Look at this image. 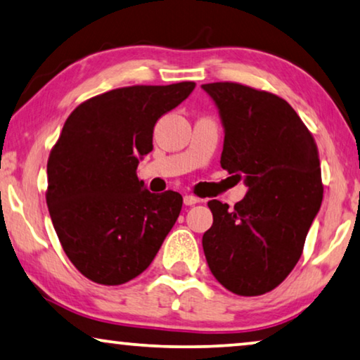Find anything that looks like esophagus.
<instances>
[{"instance_id":"obj_1","label":"esophagus","mask_w":360,"mask_h":360,"mask_svg":"<svg viewBox=\"0 0 360 360\" xmlns=\"http://www.w3.org/2000/svg\"><path fill=\"white\" fill-rule=\"evenodd\" d=\"M198 202H200V198L195 197V195H192V194H186L184 195V203H186V205H195V203H198Z\"/></svg>"}]
</instances>
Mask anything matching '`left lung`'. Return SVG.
I'll return each instance as SVG.
<instances>
[{
  "instance_id": "left-lung-1",
  "label": "left lung",
  "mask_w": 360,
  "mask_h": 360,
  "mask_svg": "<svg viewBox=\"0 0 360 360\" xmlns=\"http://www.w3.org/2000/svg\"><path fill=\"white\" fill-rule=\"evenodd\" d=\"M224 126L221 168L244 178L234 208L210 200L213 224L202 245L213 276L239 296L281 284L302 255L323 184L312 132L275 94L238 82L203 84Z\"/></svg>"
}]
</instances>
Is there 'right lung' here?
<instances>
[{"instance_id":"add662e5","label":"right lung","mask_w":360,"mask_h":360,"mask_svg":"<svg viewBox=\"0 0 360 360\" xmlns=\"http://www.w3.org/2000/svg\"><path fill=\"white\" fill-rule=\"evenodd\" d=\"M194 87L115 89L85 100L64 122L46 165V205L63 250L90 281L117 286L134 280L174 226L181 194H152L136 169L153 150L155 122Z\"/></svg>"}]
</instances>
